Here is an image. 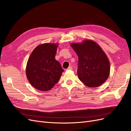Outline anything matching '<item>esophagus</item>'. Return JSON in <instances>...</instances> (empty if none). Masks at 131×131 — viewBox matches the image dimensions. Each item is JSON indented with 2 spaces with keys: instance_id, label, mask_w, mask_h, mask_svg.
I'll return each instance as SVG.
<instances>
[{
  "instance_id": "34e87169",
  "label": "esophagus",
  "mask_w": 131,
  "mask_h": 131,
  "mask_svg": "<svg viewBox=\"0 0 131 131\" xmlns=\"http://www.w3.org/2000/svg\"><path fill=\"white\" fill-rule=\"evenodd\" d=\"M72 69H73L72 67V66H69L68 68V69H67V70H72Z\"/></svg>"
}]
</instances>
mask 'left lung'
I'll return each instance as SVG.
<instances>
[{"label": "left lung", "instance_id": "obj_1", "mask_svg": "<svg viewBox=\"0 0 131 131\" xmlns=\"http://www.w3.org/2000/svg\"><path fill=\"white\" fill-rule=\"evenodd\" d=\"M78 56V75L80 80L90 88L101 86L110 73V62L103 50L92 40L70 44Z\"/></svg>", "mask_w": 131, "mask_h": 131}]
</instances>
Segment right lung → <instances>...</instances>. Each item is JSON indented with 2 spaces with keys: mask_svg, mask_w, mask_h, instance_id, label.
I'll return each instance as SVG.
<instances>
[{
  "mask_svg": "<svg viewBox=\"0 0 131 131\" xmlns=\"http://www.w3.org/2000/svg\"><path fill=\"white\" fill-rule=\"evenodd\" d=\"M58 43H45L37 46L28 60L26 73L30 84L43 91L51 90L64 72L55 59Z\"/></svg>",
  "mask_w": 131,
  "mask_h": 131,
  "instance_id": "right-lung-1",
  "label": "right lung"
}]
</instances>
